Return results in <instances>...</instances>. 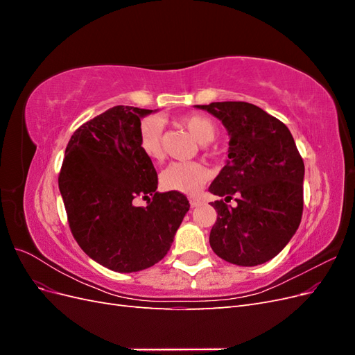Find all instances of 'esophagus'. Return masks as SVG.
Instances as JSON below:
<instances>
[{"label": "esophagus", "instance_id": "1", "mask_svg": "<svg viewBox=\"0 0 355 355\" xmlns=\"http://www.w3.org/2000/svg\"><path fill=\"white\" fill-rule=\"evenodd\" d=\"M201 202H202V201H201L200 198H197V197H191V198H189V204H191V207H198Z\"/></svg>", "mask_w": 355, "mask_h": 355}]
</instances>
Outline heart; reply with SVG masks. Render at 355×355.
Returning a JSON list of instances; mask_svg holds the SVG:
<instances>
[{
  "mask_svg": "<svg viewBox=\"0 0 355 355\" xmlns=\"http://www.w3.org/2000/svg\"><path fill=\"white\" fill-rule=\"evenodd\" d=\"M189 133L194 136L200 144L211 142L216 136V125L210 118L200 114H189L180 118ZM163 125L157 118H145L139 125V146L141 151L149 159H159L163 157ZM209 179V170L200 163H176L168 164L159 175V182L163 188L168 191L182 192V194L194 196L206 184Z\"/></svg>",
  "mask_w": 355,
  "mask_h": 355,
  "instance_id": "obj_1",
  "label": "heart"
}]
</instances>
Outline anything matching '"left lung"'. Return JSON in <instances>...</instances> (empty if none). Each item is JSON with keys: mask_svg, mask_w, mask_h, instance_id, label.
<instances>
[{"mask_svg": "<svg viewBox=\"0 0 355 355\" xmlns=\"http://www.w3.org/2000/svg\"><path fill=\"white\" fill-rule=\"evenodd\" d=\"M222 121L230 136L228 159L209 191L235 195L232 208L211 202L218 211L210 245L223 261L256 266L271 261L292 240L304 210L305 166L293 136L275 116L247 102L196 105Z\"/></svg>", "mask_w": 355, "mask_h": 355, "instance_id": "obj_1", "label": "left lung"}]
</instances>
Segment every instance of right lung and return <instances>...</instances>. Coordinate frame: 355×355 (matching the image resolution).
<instances>
[{
  "label": "right lung",
  "instance_id": "add662e5",
  "mask_svg": "<svg viewBox=\"0 0 355 355\" xmlns=\"http://www.w3.org/2000/svg\"><path fill=\"white\" fill-rule=\"evenodd\" d=\"M154 112L114 106L73 132L59 175L69 228L84 253L115 272L159 262L189 210L176 191L158 192L153 161L139 146L141 118ZM148 199L145 208L134 198Z\"/></svg>",
  "mask_w": 355,
  "mask_h": 355
}]
</instances>
